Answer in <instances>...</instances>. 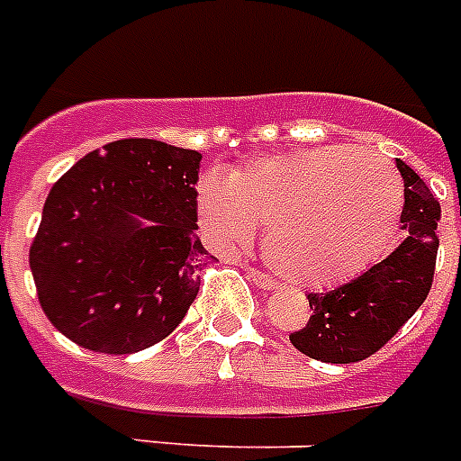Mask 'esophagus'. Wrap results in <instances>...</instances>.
Returning <instances> with one entry per match:
<instances>
[{
  "label": "esophagus",
  "instance_id": "esophagus-1",
  "mask_svg": "<svg viewBox=\"0 0 461 461\" xmlns=\"http://www.w3.org/2000/svg\"><path fill=\"white\" fill-rule=\"evenodd\" d=\"M247 277H249L257 286H261V289H275V286H277V282H275L270 275L261 273L258 268H247Z\"/></svg>",
  "mask_w": 461,
  "mask_h": 461
}]
</instances>
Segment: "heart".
Returning a JSON list of instances; mask_svg holds the SVG:
<instances>
[{"mask_svg": "<svg viewBox=\"0 0 461 461\" xmlns=\"http://www.w3.org/2000/svg\"><path fill=\"white\" fill-rule=\"evenodd\" d=\"M198 223L219 251L249 245L268 228L263 254L301 286L352 277L383 251L403 207V184L364 149L317 147L266 156L198 184Z\"/></svg>", "mask_w": 461, "mask_h": 461, "instance_id": "obj_1", "label": "heart"}]
</instances>
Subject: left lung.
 <instances>
[{
    "label": "left lung",
    "instance_id": "left-lung-1",
    "mask_svg": "<svg viewBox=\"0 0 461 461\" xmlns=\"http://www.w3.org/2000/svg\"><path fill=\"white\" fill-rule=\"evenodd\" d=\"M403 176L406 238L387 258L326 294H308L312 317L289 336L310 359L354 364L383 349L427 301L438 254L440 204L427 184L396 160Z\"/></svg>",
    "mask_w": 461,
    "mask_h": 461
}]
</instances>
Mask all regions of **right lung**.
Segmentation results:
<instances>
[{
  "label": "right lung",
  "mask_w": 461,
  "mask_h": 461,
  "mask_svg": "<svg viewBox=\"0 0 461 461\" xmlns=\"http://www.w3.org/2000/svg\"><path fill=\"white\" fill-rule=\"evenodd\" d=\"M200 158L158 140H118L53 184L30 268L62 336L93 352L132 354L186 317L198 273L214 258L195 238Z\"/></svg>",
  "instance_id": "1"
}]
</instances>
